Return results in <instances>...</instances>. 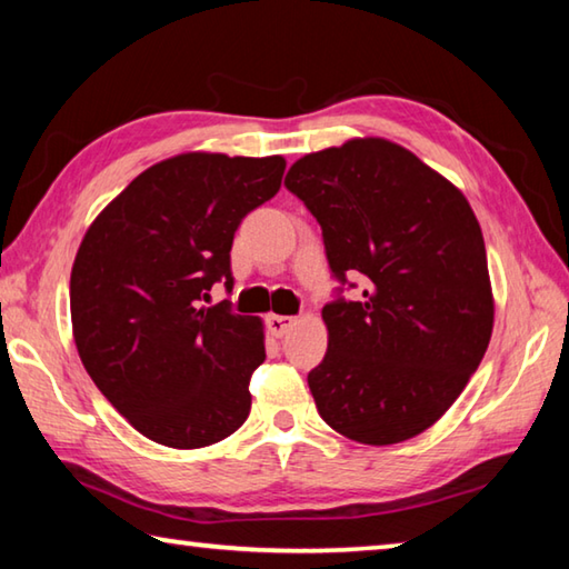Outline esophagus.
Returning <instances> with one entry per match:
<instances>
[{"mask_svg": "<svg viewBox=\"0 0 569 569\" xmlns=\"http://www.w3.org/2000/svg\"><path fill=\"white\" fill-rule=\"evenodd\" d=\"M293 323H296L293 316H278V313H271V316H268V319H266L268 331H271L273 336L288 333V331H291Z\"/></svg>", "mask_w": 569, "mask_h": 569, "instance_id": "obj_1", "label": "esophagus"}]
</instances>
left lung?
<instances>
[{"label":"left lung","instance_id":"8db88e82","mask_svg":"<svg viewBox=\"0 0 569 569\" xmlns=\"http://www.w3.org/2000/svg\"><path fill=\"white\" fill-rule=\"evenodd\" d=\"M286 188L319 220L341 283L321 311L329 351L308 373L316 409L361 445L421 435L465 391L492 336L485 238L467 198L381 138L303 156ZM356 274L367 288L346 302Z\"/></svg>","mask_w":569,"mask_h":569}]
</instances>
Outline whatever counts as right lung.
Segmentation results:
<instances>
[{"label":"right lung","instance_id":"1","mask_svg":"<svg viewBox=\"0 0 569 569\" xmlns=\"http://www.w3.org/2000/svg\"><path fill=\"white\" fill-rule=\"evenodd\" d=\"M281 156L182 152L140 172L94 218L77 250L70 311L77 351L104 399L142 437L172 449L226 439L248 419L263 323L230 301V248L271 200Z\"/></svg>","mask_w":569,"mask_h":569}]
</instances>
